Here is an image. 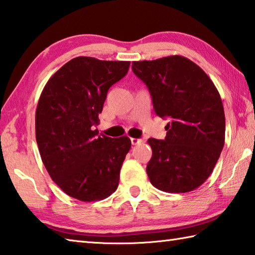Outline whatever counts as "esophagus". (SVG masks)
I'll use <instances>...</instances> for the list:
<instances>
[{
    "instance_id": "obj_1",
    "label": "esophagus",
    "mask_w": 255,
    "mask_h": 255,
    "mask_svg": "<svg viewBox=\"0 0 255 255\" xmlns=\"http://www.w3.org/2000/svg\"><path fill=\"white\" fill-rule=\"evenodd\" d=\"M131 143L132 145H139V143H141L143 140L142 139H138V138H131Z\"/></svg>"
}]
</instances>
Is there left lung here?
<instances>
[{
    "label": "left lung",
    "mask_w": 255,
    "mask_h": 255,
    "mask_svg": "<svg viewBox=\"0 0 255 255\" xmlns=\"http://www.w3.org/2000/svg\"><path fill=\"white\" fill-rule=\"evenodd\" d=\"M150 92L155 113L169 118L165 140L149 138L147 174L156 188L192 192L210 177L225 141L221 96L202 69L182 55L133 61Z\"/></svg>",
    "instance_id": "1"
}]
</instances>
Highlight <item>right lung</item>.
I'll return each instance as SVG.
<instances>
[{
	"label": "right lung",
	"instance_id": "right-lung-1",
	"mask_svg": "<svg viewBox=\"0 0 255 255\" xmlns=\"http://www.w3.org/2000/svg\"><path fill=\"white\" fill-rule=\"evenodd\" d=\"M129 61L77 57L50 78L35 112V138L53 182L82 202L101 201L117 189L131 147L127 136H98L109 88L127 75Z\"/></svg>",
	"mask_w": 255,
	"mask_h": 255
}]
</instances>
